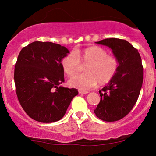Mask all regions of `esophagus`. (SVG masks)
Listing matches in <instances>:
<instances>
[{"instance_id":"34e87169","label":"esophagus","mask_w":156,"mask_h":156,"mask_svg":"<svg viewBox=\"0 0 156 156\" xmlns=\"http://www.w3.org/2000/svg\"><path fill=\"white\" fill-rule=\"evenodd\" d=\"M79 93L80 94H88V91H84V90H79Z\"/></svg>"}]
</instances>
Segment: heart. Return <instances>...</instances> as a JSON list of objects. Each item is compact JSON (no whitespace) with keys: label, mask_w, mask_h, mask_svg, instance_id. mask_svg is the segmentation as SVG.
<instances>
[{"label":"heart","mask_w":156,"mask_h":156,"mask_svg":"<svg viewBox=\"0 0 156 156\" xmlns=\"http://www.w3.org/2000/svg\"><path fill=\"white\" fill-rule=\"evenodd\" d=\"M80 61L87 65L86 73L72 76L69 83L70 86L82 90L92 88L98 82L100 85L107 84L114 78L119 66L116 57L108 55L105 49L93 46L66 55L61 62L65 73L69 76L73 75L80 69Z\"/></svg>","instance_id":"1"}]
</instances>
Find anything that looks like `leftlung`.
<instances>
[{"label": "left lung", "instance_id": "obj_1", "mask_svg": "<svg viewBox=\"0 0 156 156\" xmlns=\"http://www.w3.org/2000/svg\"><path fill=\"white\" fill-rule=\"evenodd\" d=\"M96 43L112 49L119 66L114 78L99 91L101 99L94 113L104 121H119L131 112L139 97L144 79L141 57L125 40L107 38Z\"/></svg>", "mask_w": 156, "mask_h": 156}]
</instances>
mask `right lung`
I'll return each instance as SVG.
<instances>
[{
	"label": "right lung",
	"mask_w": 156,
	"mask_h": 156,
	"mask_svg": "<svg viewBox=\"0 0 156 156\" xmlns=\"http://www.w3.org/2000/svg\"><path fill=\"white\" fill-rule=\"evenodd\" d=\"M69 53L65 47L36 41L24 47L15 65L16 94L23 110L42 123L65 116L77 89L61 87L65 82L62 59Z\"/></svg>",
	"instance_id": "right-lung-1"
}]
</instances>
